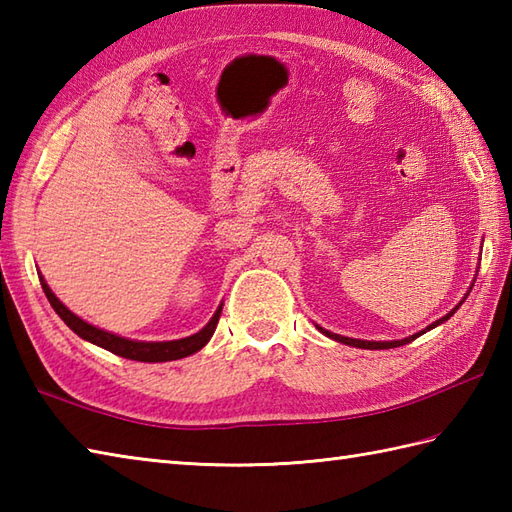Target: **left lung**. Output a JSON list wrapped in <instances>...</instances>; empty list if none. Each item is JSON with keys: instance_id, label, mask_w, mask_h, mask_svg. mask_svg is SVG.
I'll use <instances>...</instances> for the list:
<instances>
[{"instance_id": "left-lung-1", "label": "left lung", "mask_w": 512, "mask_h": 512, "mask_svg": "<svg viewBox=\"0 0 512 512\" xmlns=\"http://www.w3.org/2000/svg\"><path fill=\"white\" fill-rule=\"evenodd\" d=\"M469 292H471V288H469ZM466 299V297H464ZM464 299L458 303V306H455L449 314H444L442 319H438V321H433L431 325H427V328L424 330H420V332H416V334H411V336H407V339H400V341H361V339H350V336H341V334H334V332H330V330H323L321 325H317V330L319 332H323L325 336H330L332 341H339V343H343V345H352V347H361V350H389V347H400V345H407V343H411L413 339H418V336H422L424 332H429V330H433V328H438L440 323H444V321H449L453 314H455V310H458L462 303H464Z\"/></svg>"}]
</instances>
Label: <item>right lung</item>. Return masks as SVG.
<instances>
[{"label": "right lung", "mask_w": 512, "mask_h": 512, "mask_svg": "<svg viewBox=\"0 0 512 512\" xmlns=\"http://www.w3.org/2000/svg\"><path fill=\"white\" fill-rule=\"evenodd\" d=\"M39 281H41L43 292H46V297L50 301V306L54 308V312L59 314L63 323L68 325V328L74 334H79L83 341L99 345V347H103V350L112 352L116 356H123V358H129V361H140V363L178 361V358L200 352L202 347L211 341V336L217 328V321H220V314H222V306H220L215 310L211 321L206 323L200 332H195L191 336H184V339H176V341H134V339H125V336H118L114 332L96 328V325L83 321L81 317H76L72 310L65 308L63 303L57 299V295H54V292L50 290V286L46 284V279L41 277V273H39Z\"/></svg>", "instance_id": "obj_1"}]
</instances>
